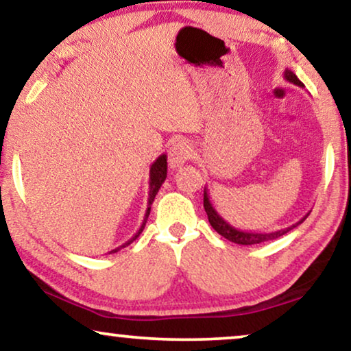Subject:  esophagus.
I'll return each mask as SVG.
<instances>
[{
  "instance_id": "obj_1",
  "label": "esophagus",
  "mask_w": 351,
  "mask_h": 351,
  "mask_svg": "<svg viewBox=\"0 0 351 351\" xmlns=\"http://www.w3.org/2000/svg\"><path fill=\"white\" fill-rule=\"evenodd\" d=\"M192 156V147L189 141H186L184 138H180V140H175L171 143L169 149V165L170 169H178V167L184 165L187 160L191 159Z\"/></svg>"
}]
</instances>
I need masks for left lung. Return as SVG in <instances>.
Here are the masks:
<instances>
[{
    "mask_svg": "<svg viewBox=\"0 0 351 351\" xmlns=\"http://www.w3.org/2000/svg\"><path fill=\"white\" fill-rule=\"evenodd\" d=\"M286 81L288 82H293L295 86L299 87H304V84L299 81L298 76L294 75L291 70H285V76H283ZM204 208L206 211V215H208V221L213 229L218 232L219 235H223L224 239H227L229 241H234L237 245H258V243H264V241H270V240H275V239H280L281 235L288 234L289 230H293L294 227H298L299 224L304 223V219L307 218V216H304L302 219L298 221V223L289 226V227H285V229H280V230H275V232H248V230H239L235 229V227H232L227 221L221 216L218 211L215 210L213 204H211L210 200V195H208V189L205 187L204 191Z\"/></svg>",
    "mask_w": 351,
    "mask_h": 351,
    "instance_id": "obj_1",
    "label": "left lung"
}]
</instances>
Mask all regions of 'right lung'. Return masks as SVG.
Segmentation results:
<instances>
[{
  "mask_svg": "<svg viewBox=\"0 0 351 351\" xmlns=\"http://www.w3.org/2000/svg\"><path fill=\"white\" fill-rule=\"evenodd\" d=\"M165 178H167V156L162 154V156L157 157L154 164L151 165V170H149V197H147V208H146L145 219H143L140 229L136 230V234L133 235L130 240H127L124 245L117 246L116 250L110 251V253H117V251L122 250V248H125V246H128V245L132 243V241H135V240L138 239V237H140V234H141L143 229H145V226H146L147 216H149V213H151V205H152V202H154L157 192H159V189H160V186L164 184Z\"/></svg>",
  "mask_w": 351,
  "mask_h": 351,
  "instance_id": "add662e5",
  "label": "right lung"
}]
</instances>
